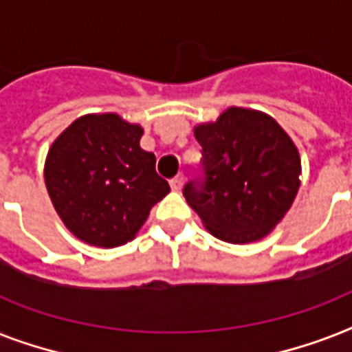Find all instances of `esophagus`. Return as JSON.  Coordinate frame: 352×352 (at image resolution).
<instances>
[{
    "mask_svg": "<svg viewBox=\"0 0 352 352\" xmlns=\"http://www.w3.org/2000/svg\"><path fill=\"white\" fill-rule=\"evenodd\" d=\"M182 182H184V175L182 173H179V175H175L173 179L170 181V186L171 190H175V192H179L182 188Z\"/></svg>",
    "mask_w": 352,
    "mask_h": 352,
    "instance_id": "obj_1",
    "label": "esophagus"
}]
</instances>
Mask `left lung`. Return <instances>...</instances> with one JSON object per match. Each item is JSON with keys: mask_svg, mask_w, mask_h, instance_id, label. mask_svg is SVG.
Segmentation results:
<instances>
[{"mask_svg": "<svg viewBox=\"0 0 352 352\" xmlns=\"http://www.w3.org/2000/svg\"><path fill=\"white\" fill-rule=\"evenodd\" d=\"M193 133L203 148V175L182 190L188 204L217 239L234 245L263 239L300 190L294 142L272 117L245 107H230Z\"/></svg>", "mask_w": 352, "mask_h": 352, "instance_id": "left-lung-1", "label": "left lung"}]
</instances>
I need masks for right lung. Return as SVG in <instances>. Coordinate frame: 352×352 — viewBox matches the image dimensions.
Returning a JSON list of instances; mask_svg holds the SVG:
<instances>
[{
    "mask_svg": "<svg viewBox=\"0 0 352 352\" xmlns=\"http://www.w3.org/2000/svg\"><path fill=\"white\" fill-rule=\"evenodd\" d=\"M142 127L115 113L85 115L52 142L45 186L63 225L87 245L131 241L170 184L140 148Z\"/></svg>",
    "mask_w": 352,
    "mask_h": 352,
    "instance_id": "add662e5",
    "label": "right lung"
}]
</instances>
